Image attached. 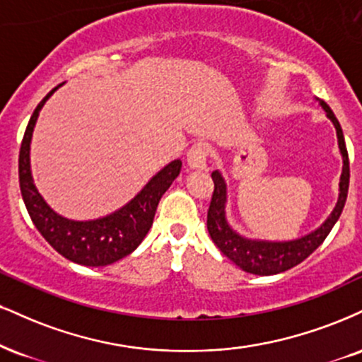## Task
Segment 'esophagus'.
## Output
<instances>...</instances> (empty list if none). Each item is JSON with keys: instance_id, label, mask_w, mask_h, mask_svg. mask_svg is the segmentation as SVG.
I'll use <instances>...</instances> for the list:
<instances>
[{"instance_id": "34e87169", "label": "esophagus", "mask_w": 362, "mask_h": 362, "mask_svg": "<svg viewBox=\"0 0 362 362\" xmlns=\"http://www.w3.org/2000/svg\"><path fill=\"white\" fill-rule=\"evenodd\" d=\"M209 148L204 143H195L187 153V165L192 170H204L207 167Z\"/></svg>"}]
</instances>
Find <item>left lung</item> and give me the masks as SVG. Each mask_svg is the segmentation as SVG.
<instances>
[{
	"instance_id": "8db88e82",
	"label": "left lung",
	"mask_w": 362,
	"mask_h": 362,
	"mask_svg": "<svg viewBox=\"0 0 362 362\" xmlns=\"http://www.w3.org/2000/svg\"><path fill=\"white\" fill-rule=\"evenodd\" d=\"M317 101H319L329 119L332 121L335 133H337L339 151L342 155V173L341 182H339L337 204H335L334 211L330 212L327 219L320 224V228L302 238L291 239V241H264V239H250L241 236L230 228L228 217H226V202H228L226 180L221 175L219 170L212 172L214 194H212L211 206H209L207 212V230L214 245L223 251V255L228 256L243 272L268 276L297 267L324 243V239L329 236L334 224L341 217L344 204H346L347 199V190H349V156H347L346 141H344L342 128L339 124L337 117L334 116L327 103L322 101V99H317Z\"/></svg>"
}]
</instances>
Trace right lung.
<instances>
[{"mask_svg": "<svg viewBox=\"0 0 362 362\" xmlns=\"http://www.w3.org/2000/svg\"><path fill=\"white\" fill-rule=\"evenodd\" d=\"M60 86L62 84L54 87L42 99L28 121L18 158L21 197L35 228L57 252L82 267H107L132 255L141 245L153 224L160 199L180 173L182 162L173 160L165 165L128 204L111 214L93 221H74L57 214L33 184L30 170V143L43 104Z\"/></svg>", "mask_w": 362, "mask_h": 362, "instance_id": "add662e5", "label": "right lung"}]
</instances>
